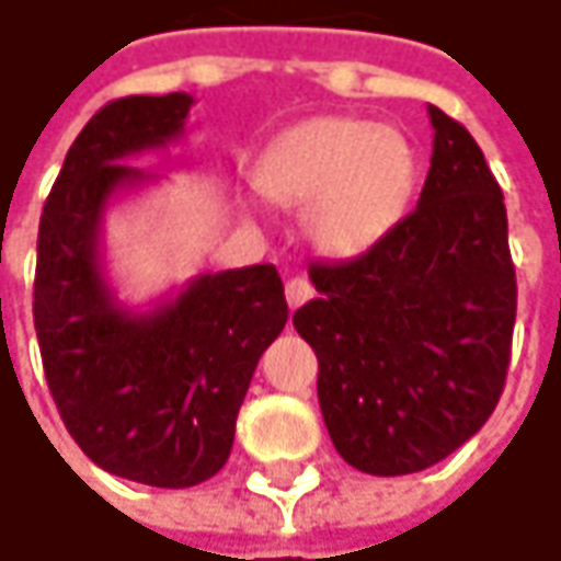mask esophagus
<instances>
[{"label":"esophagus","mask_w":561,"mask_h":561,"mask_svg":"<svg viewBox=\"0 0 561 561\" xmlns=\"http://www.w3.org/2000/svg\"><path fill=\"white\" fill-rule=\"evenodd\" d=\"M284 294H287V307H290V310H297V307H304L307 300H313V287H310L307 277H290L287 287H284Z\"/></svg>","instance_id":"34e87169"}]
</instances>
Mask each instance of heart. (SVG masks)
<instances>
[{"label":"heart","instance_id":"1","mask_svg":"<svg viewBox=\"0 0 561 561\" xmlns=\"http://www.w3.org/2000/svg\"><path fill=\"white\" fill-rule=\"evenodd\" d=\"M254 176L274 203L307 206V236L322 254L355 257L403 219L416 154L397 128L358 115H316L280 131Z\"/></svg>","mask_w":561,"mask_h":561}]
</instances>
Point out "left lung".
I'll return each mask as SVG.
<instances>
[{
  "mask_svg": "<svg viewBox=\"0 0 561 561\" xmlns=\"http://www.w3.org/2000/svg\"><path fill=\"white\" fill-rule=\"evenodd\" d=\"M433 161L416 209L378 245L310 264L294 313L319 358L335 453L365 474H413L494 413L517 319L504 193L465 125L430 105Z\"/></svg>",
  "mask_w": 561,
  "mask_h": 561,
  "instance_id": "8db88e82",
  "label": "left lung"
}]
</instances>
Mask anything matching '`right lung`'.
Masks as SVG:
<instances>
[{"instance_id":"add662e5","label":"right lung","mask_w":561,"mask_h":561,"mask_svg":"<svg viewBox=\"0 0 561 561\" xmlns=\"http://www.w3.org/2000/svg\"><path fill=\"white\" fill-rule=\"evenodd\" d=\"M190 105L186 93L103 105L37 229L35 332L60 420L108 474L151 488H193L226 465L257 358L290 316L274 264L199 274L145 313L105 280L112 196L158 180L125 161L176 141Z\"/></svg>"}]
</instances>
